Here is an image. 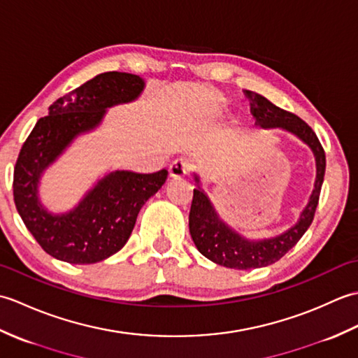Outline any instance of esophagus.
Instances as JSON below:
<instances>
[{
  "label": "esophagus",
  "mask_w": 358,
  "mask_h": 358,
  "mask_svg": "<svg viewBox=\"0 0 358 358\" xmlns=\"http://www.w3.org/2000/svg\"><path fill=\"white\" fill-rule=\"evenodd\" d=\"M191 162H189L187 158H177L175 162L171 164L169 167V173L171 177L178 180V178H183L186 173H189V171H191Z\"/></svg>",
  "instance_id": "1"
}]
</instances>
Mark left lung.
<instances>
[{
    "instance_id": "8db88e82",
    "label": "left lung",
    "mask_w": 358,
    "mask_h": 358,
    "mask_svg": "<svg viewBox=\"0 0 358 358\" xmlns=\"http://www.w3.org/2000/svg\"><path fill=\"white\" fill-rule=\"evenodd\" d=\"M245 95L250 101V112H252L257 126L264 129H285V131L299 136L303 143L308 144L315 157L317 177L314 191L310 194L306 208L303 209L295 226L273 238L248 240L241 237L238 232H235L232 227L227 226L218 217L208 195L201 191L199 175H195V181L199 183V187L194 189L191 212H189V231H191L195 246L210 262L224 266V268L241 271L264 268V266L275 263L299 243L314 220L326 169L324 150L315 132L305 121L291 112L280 109L278 106L272 104L268 98L255 94L252 90H245Z\"/></svg>"
}]
</instances>
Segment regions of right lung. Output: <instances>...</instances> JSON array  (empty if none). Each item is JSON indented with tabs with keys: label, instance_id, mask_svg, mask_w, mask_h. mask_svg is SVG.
Masks as SVG:
<instances>
[{
	"label": "right lung",
	"instance_id": "right-lung-1",
	"mask_svg": "<svg viewBox=\"0 0 358 358\" xmlns=\"http://www.w3.org/2000/svg\"><path fill=\"white\" fill-rule=\"evenodd\" d=\"M144 80L126 72H104L58 98L49 115L36 121L13 171V200L20 217L45 252L72 264L106 260L126 245L138 212L164 185L167 171L104 175L77 206L52 214L38 199L43 172L78 135L100 126L106 109L140 96Z\"/></svg>",
	"mask_w": 358,
	"mask_h": 358
}]
</instances>
